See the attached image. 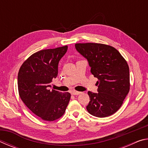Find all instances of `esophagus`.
Segmentation results:
<instances>
[{"label": "esophagus", "mask_w": 148, "mask_h": 148, "mask_svg": "<svg viewBox=\"0 0 148 148\" xmlns=\"http://www.w3.org/2000/svg\"><path fill=\"white\" fill-rule=\"evenodd\" d=\"M81 93V92H79V91H71V94L73 95H78Z\"/></svg>", "instance_id": "34e87169"}]
</instances>
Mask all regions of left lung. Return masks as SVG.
<instances>
[{
  "label": "left lung",
  "mask_w": 148,
  "mask_h": 148,
  "mask_svg": "<svg viewBox=\"0 0 148 148\" xmlns=\"http://www.w3.org/2000/svg\"><path fill=\"white\" fill-rule=\"evenodd\" d=\"M76 49L88 61L91 72L98 78V92L88 91L87 110L92 116L108 117L118 110L130 89L129 68L121 53L109 45L78 43Z\"/></svg>",
  "instance_id": "8db88e82"
}]
</instances>
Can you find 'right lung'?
Masks as SVG:
<instances>
[{"instance_id": "1", "label": "right lung", "mask_w": 148, "mask_h": 148, "mask_svg": "<svg viewBox=\"0 0 148 148\" xmlns=\"http://www.w3.org/2000/svg\"><path fill=\"white\" fill-rule=\"evenodd\" d=\"M68 46L43 49L31 55L20 67L19 95L27 107L40 118L53 121L61 117L71 99L69 92L50 90L58 74V64Z\"/></svg>"}]
</instances>
